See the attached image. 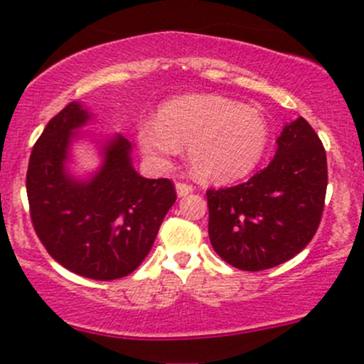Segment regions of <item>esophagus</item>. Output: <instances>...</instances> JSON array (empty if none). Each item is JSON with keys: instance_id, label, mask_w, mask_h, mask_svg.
Returning <instances> with one entry per match:
<instances>
[{"instance_id": "esophagus-1", "label": "esophagus", "mask_w": 364, "mask_h": 364, "mask_svg": "<svg viewBox=\"0 0 364 364\" xmlns=\"http://www.w3.org/2000/svg\"><path fill=\"white\" fill-rule=\"evenodd\" d=\"M175 189H177V196L178 198L187 196V194L193 193V186H191V183H186V182H177Z\"/></svg>"}]
</instances>
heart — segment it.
Wrapping results in <instances>:
<instances>
[{"label": "heart", "mask_w": 364, "mask_h": 364, "mask_svg": "<svg viewBox=\"0 0 364 364\" xmlns=\"http://www.w3.org/2000/svg\"><path fill=\"white\" fill-rule=\"evenodd\" d=\"M269 127L256 108L215 95L175 98L157 112V121L136 127V141L156 166H166L187 145V159L196 177L231 182L249 175L268 147Z\"/></svg>", "instance_id": "heart-1"}]
</instances>
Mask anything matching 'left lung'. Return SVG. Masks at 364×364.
Here are the masks:
<instances>
[{"instance_id": "8db88e82", "label": "left lung", "mask_w": 364, "mask_h": 364, "mask_svg": "<svg viewBox=\"0 0 364 364\" xmlns=\"http://www.w3.org/2000/svg\"><path fill=\"white\" fill-rule=\"evenodd\" d=\"M328 187L326 151L303 117L284 126L264 170L226 189H208V237L226 263L245 272L282 264L319 228Z\"/></svg>"}]
</instances>
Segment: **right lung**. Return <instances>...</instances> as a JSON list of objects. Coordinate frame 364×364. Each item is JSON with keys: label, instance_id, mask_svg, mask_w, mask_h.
<instances>
[{"label": "right lung", "instance_id": "add662e5", "mask_svg": "<svg viewBox=\"0 0 364 364\" xmlns=\"http://www.w3.org/2000/svg\"><path fill=\"white\" fill-rule=\"evenodd\" d=\"M91 119L73 101L48 121L29 157V210L36 235L59 264L87 279H122L147 257L177 194L168 178H145L134 170L131 144L121 134L100 144L98 170L85 178L71 173V144Z\"/></svg>", "mask_w": 364, "mask_h": 364}]
</instances>
